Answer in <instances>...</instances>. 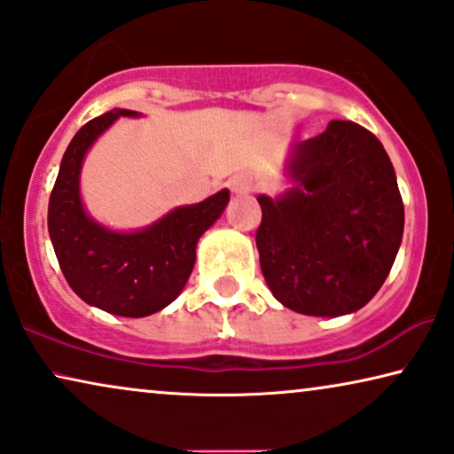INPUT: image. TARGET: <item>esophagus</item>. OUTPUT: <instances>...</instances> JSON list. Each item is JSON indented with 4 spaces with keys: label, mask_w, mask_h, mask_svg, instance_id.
<instances>
[{
    "label": "esophagus",
    "mask_w": 454,
    "mask_h": 454,
    "mask_svg": "<svg viewBox=\"0 0 454 454\" xmlns=\"http://www.w3.org/2000/svg\"><path fill=\"white\" fill-rule=\"evenodd\" d=\"M231 189L234 192H249L255 189V183H253V178L249 174H239V176H234L231 180Z\"/></svg>",
    "instance_id": "34e87169"
}]
</instances>
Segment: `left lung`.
Returning <instances> with one entry per match:
<instances>
[{"label": "left lung", "instance_id": "obj_1", "mask_svg": "<svg viewBox=\"0 0 454 454\" xmlns=\"http://www.w3.org/2000/svg\"><path fill=\"white\" fill-rule=\"evenodd\" d=\"M297 183L262 205L255 243L274 297L303 316L336 317L370 303L395 263L404 207L390 157L376 135L332 120L294 147Z\"/></svg>", "mask_w": 454, "mask_h": 454}]
</instances>
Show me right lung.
I'll return each mask as SVG.
<instances>
[{
    "mask_svg": "<svg viewBox=\"0 0 454 454\" xmlns=\"http://www.w3.org/2000/svg\"><path fill=\"white\" fill-rule=\"evenodd\" d=\"M130 110L97 116L72 138L59 164L47 209L53 251L70 288L84 303L122 317L164 309L183 293L197 257V240L228 205L223 189L197 205L176 207L138 232H112L84 214L78 176L97 137Z\"/></svg>",
    "mask_w": 454,
    "mask_h": 454,
    "instance_id": "1",
    "label": "right lung"
}]
</instances>
